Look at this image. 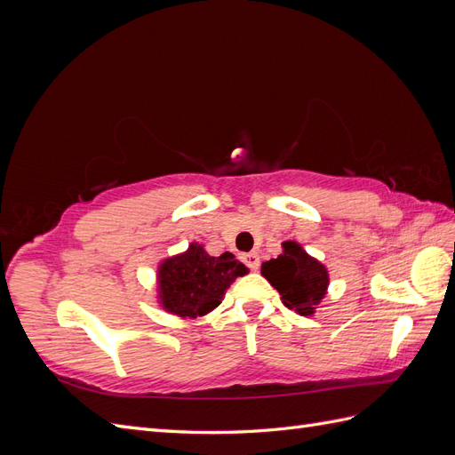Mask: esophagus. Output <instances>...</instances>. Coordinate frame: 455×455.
Returning a JSON list of instances; mask_svg holds the SVG:
<instances>
[{"label": "esophagus", "instance_id": "obj_1", "mask_svg": "<svg viewBox=\"0 0 455 455\" xmlns=\"http://www.w3.org/2000/svg\"><path fill=\"white\" fill-rule=\"evenodd\" d=\"M243 261H244V264L249 266L252 271H256L258 266H259V256H258L256 252H249V254L243 256Z\"/></svg>", "mask_w": 455, "mask_h": 455}]
</instances>
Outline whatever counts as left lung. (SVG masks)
Returning <instances> with one entry per match:
<instances>
[{
    "instance_id": "8db88e82",
    "label": "left lung",
    "mask_w": 455,
    "mask_h": 455,
    "mask_svg": "<svg viewBox=\"0 0 455 455\" xmlns=\"http://www.w3.org/2000/svg\"><path fill=\"white\" fill-rule=\"evenodd\" d=\"M283 252L261 264V275L281 294L283 304L301 316H313L326 298L330 273L298 241H283Z\"/></svg>"
}]
</instances>
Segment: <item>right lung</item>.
I'll return each mask as SVG.
<instances>
[{"label":"right lung","instance_id":"obj_1","mask_svg":"<svg viewBox=\"0 0 455 455\" xmlns=\"http://www.w3.org/2000/svg\"><path fill=\"white\" fill-rule=\"evenodd\" d=\"M246 273L249 267L231 252L211 256L203 243L194 241L157 264L156 299L164 313L197 319L222 304L228 288Z\"/></svg>","mask_w":455,"mask_h":455}]
</instances>
